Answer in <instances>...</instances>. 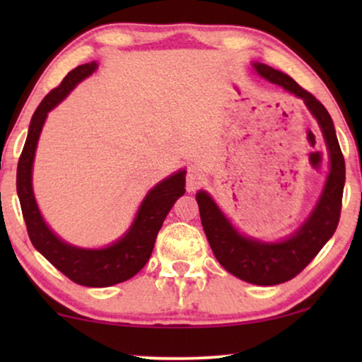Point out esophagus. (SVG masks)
I'll return each instance as SVG.
<instances>
[{"label": "esophagus", "mask_w": 362, "mask_h": 362, "mask_svg": "<svg viewBox=\"0 0 362 362\" xmlns=\"http://www.w3.org/2000/svg\"><path fill=\"white\" fill-rule=\"evenodd\" d=\"M204 182V175L197 168H189L186 175V189L187 192H194Z\"/></svg>", "instance_id": "obj_1"}]
</instances>
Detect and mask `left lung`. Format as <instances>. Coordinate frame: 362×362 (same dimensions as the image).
<instances>
[{
    "label": "left lung",
    "mask_w": 362,
    "mask_h": 362,
    "mask_svg": "<svg viewBox=\"0 0 362 362\" xmlns=\"http://www.w3.org/2000/svg\"><path fill=\"white\" fill-rule=\"evenodd\" d=\"M259 76L285 88L305 102L323 133L329 156V173L313 211L293 234L279 242H264L240 234L206 191H197L201 222L216 259L237 279L270 286L288 281L300 274L333 237L339 222L346 180L344 158L334 125L323 103L301 88L293 78L262 62L252 64Z\"/></svg>",
    "instance_id": "obj_1"
}]
</instances>
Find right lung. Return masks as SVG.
<instances>
[{
    "label": "right lung",
    "instance_id": "obj_1",
    "mask_svg": "<svg viewBox=\"0 0 362 362\" xmlns=\"http://www.w3.org/2000/svg\"><path fill=\"white\" fill-rule=\"evenodd\" d=\"M97 62L82 64L67 74L61 86L44 97L34 112L28 138L18 161L16 191L29 239L37 252L46 257L67 279L83 286H112L136 275L150 259L163 221L177 197L185 194L186 171L180 170L151 187L141 201L132 226L120 239L103 249H82L62 240L42 219L33 191V165L37 140L47 113L57 107L77 83L97 71Z\"/></svg>",
    "mask_w": 362,
    "mask_h": 362
}]
</instances>
